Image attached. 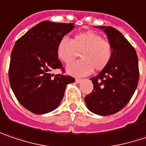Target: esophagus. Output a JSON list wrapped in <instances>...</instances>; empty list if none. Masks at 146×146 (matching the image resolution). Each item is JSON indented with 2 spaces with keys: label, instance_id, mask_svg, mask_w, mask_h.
Instances as JSON below:
<instances>
[{
  "label": "esophagus",
  "instance_id": "1",
  "mask_svg": "<svg viewBox=\"0 0 146 146\" xmlns=\"http://www.w3.org/2000/svg\"><path fill=\"white\" fill-rule=\"evenodd\" d=\"M82 82V79H80V78H76V83L77 84H79V83H81Z\"/></svg>",
  "mask_w": 146,
  "mask_h": 146
}]
</instances>
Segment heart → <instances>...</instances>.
Listing matches in <instances>:
<instances>
[{"mask_svg": "<svg viewBox=\"0 0 146 146\" xmlns=\"http://www.w3.org/2000/svg\"><path fill=\"white\" fill-rule=\"evenodd\" d=\"M111 44L99 34L86 32L75 35L72 40L62 37L57 46V54L60 60L69 63L80 53L82 59L67 66V71L76 77L86 76L94 68L104 69L112 58Z\"/></svg>", "mask_w": 146, "mask_h": 146, "instance_id": "b5f03b06", "label": "heart"}]
</instances>
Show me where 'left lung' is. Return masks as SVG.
<instances>
[{"label": "left lung", "instance_id": "8db88e82", "mask_svg": "<svg viewBox=\"0 0 146 146\" xmlns=\"http://www.w3.org/2000/svg\"><path fill=\"white\" fill-rule=\"evenodd\" d=\"M104 29L112 46L109 64L91 78L93 91L84 98L88 109L99 115H110L121 110L132 98L139 82L136 52L123 34L112 27Z\"/></svg>", "mask_w": 146, "mask_h": 146}]
</instances>
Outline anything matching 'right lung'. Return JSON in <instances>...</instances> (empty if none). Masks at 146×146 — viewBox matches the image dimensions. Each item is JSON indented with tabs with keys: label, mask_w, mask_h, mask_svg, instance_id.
<instances>
[{
	"label": "right lung",
	"mask_w": 146,
	"mask_h": 146,
	"mask_svg": "<svg viewBox=\"0 0 146 146\" xmlns=\"http://www.w3.org/2000/svg\"><path fill=\"white\" fill-rule=\"evenodd\" d=\"M74 27L73 23L44 21L20 37L12 49L9 67L10 84L16 98L27 110L43 114L54 110L62 100L73 77L64 72L57 54L59 41Z\"/></svg>",
	"instance_id": "right-lung-1"
}]
</instances>
